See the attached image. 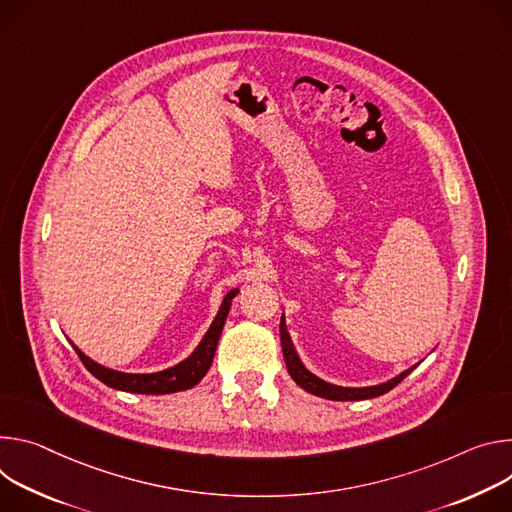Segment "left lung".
Returning a JSON list of instances; mask_svg holds the SVG:
<instances>
[{
    "instance_id": "left-lung-1",
    "label": "left lung",
    "mask_w": 512,
    "mask_h": 512,
    "mask_svg": "<svg viewBox=\"0 0 512 512\" xmlns=\"http://www.w3.org/2000/svg\"><path fill=\"white\" fill-rule=\"evenodd\" d=\"M280 344H282V354H285V362H287V370L291 374V378L301 386L305 388L307 392L315 394V396H321V399H329V401H364V399H374V396H380L384 392H388L390 388H394L396 384H399L401 380H405L413 370H405L403 374H399L396 378L384 382V384H378V386H366V388H344V386H335V384H329L321 378H317L315 374H311L303 362L299 360L293 344H291V337L285 329V321L280 319Z\"/></svg>"
}]
</instances>
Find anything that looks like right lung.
I'll return each instance as SVG.
<instances>
[{"label":"right lung","mask_w":512,"mask_h":512,"mask_svg":"<svg viewBox=\"0 0 512 512\" xmlns=\"http://www.w3.org/2000/svg\"><path fill=\"white\" fill-rule=\"evenodd\" d=\"M238 295V291H230L225 295L221 309L215 317V321L211 323L209 331L205 333V337L201 339L199 348L181 364L156 372V374H124V372H116L103 368L99 364H95L93 360H89L77 346L75 352L79 354L81 362L85 364V368L103 384L118 388V390H126V392H138V394H168V392H179V390H187L193 388L209 370L213 356H215V348L219 342L221 329L225 325V317L230 313L232 307V299Z\"/></svg>","instance_id":"obj_1"}]
</instances>
